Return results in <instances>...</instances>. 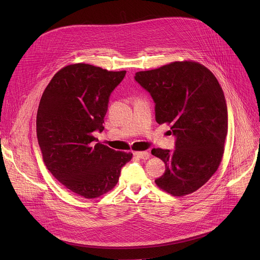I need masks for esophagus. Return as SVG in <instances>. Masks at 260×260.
<instances>
[{
    "mask_svg": "<svg viewBox=\"0 0 260 260\" xmlns=\"http://www.w3.org/2000/svg\"><path fill=\"white\" fill-rule=\"evenodd\" d=\"M134 155L140 159H143V160H146L149 158V152L147 151H143V152H135Z\"/></svg>",
    "mask_w": 260,
    "mask_h": 260,
    "instance_id": "obj_1",
    "label": "esophagus"
}]
</instances>
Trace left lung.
Segmentation results:
<instances>
[{"label":"left lung","mask_w":260,"mask_h":260,"mask_svg":"<svg viewBox=\"0 0 260 260\" xmlns=\"http://www.w3.org/2000/svg\"><path fill=\"white\" fill-rule=\"evenodd\" d=\"M135 80L150 93L155 120L171 124L175 149L154 148L166 164L157 186L175 197L197 191L217 171L228 135L225 96L213 73L194 61H175L137 72Z\"/></svg>","instance_id":"obj_1"}]
</instances>
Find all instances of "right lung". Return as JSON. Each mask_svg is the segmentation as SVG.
I'll return each mask as SVG.
<instances>
[{
    "instance_id": "obj_1",
    "label": "right lung",
    "mask_w": 260,
    "mask_h": 260,
    "mask_svg": "<svg viewBox=\"0 0 260 260\" xmlns=\"http://www.w3.org/2000/svg\"><path fill=\"white\" fill-rule=\"evenodd\" d=\"M125 71L87 63L58 71L45 88L37 112V138L48 171L63 186L85 199L112 189L132 153L95 143L112 91Z\"/></svg>"
}]
</instances>
